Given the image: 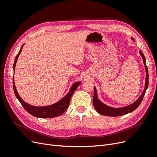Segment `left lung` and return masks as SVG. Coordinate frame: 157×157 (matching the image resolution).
<instances>
[{
  "label": "left lung",
  "mask_w": 157,
  "mask_h": 157,
  "mask_svg": "<svg viewBox=\"0 0 157 157\" xmlns=\"http://www.w3.org/2000/svg\"><path fill=\"white\" fill-rule=\"evenodd\" d=\"M132 40H134V39L132 38ZM140 54L141 55V57L143 59L144 64L145 65V72H146V78H145V88L143 93H141L140 97L138 98V99L132 103V104H130L127 106H125V107L123 108H115L110 107L105 104L100 102V100L98 99L97 97V89L94 87V97H93V106L95 108L96 111L98 113H99L101 115H105V116H110V117H117V116H121L124 115L127 113H131L133 111H134L136 108H137L139 105L141 104V101L143 100V98L145 95V93L146 92V90L148 87V84H149V74H148V70L147 67L146 65V61H145V57L144 55L141 51H140Z\"/></svg>",
  "instance_id": "left-lung-1"
}]
</instances>
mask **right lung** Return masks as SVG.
<instances>
[{
	"label": "right lung",
	"instance_id": "1",
	"mask_svg": "<svg viewBox=\"0 0 157 157\" xmlns=\"http://www.w3.org/2000/svg\"><path fill=\"white\" fill-rule=\"evenodd\" d=\"M23 45L24 44H23L21 49L19 50L18 54L16 57V59H15V61L13 63V71L15 70V68H16L17 59L19 57V55L21 52ZM80 84H81L80 82L74 83L72 85V87L70 88L69 92L67 93V94L66 95L65 97H64L61 100H60L59 102L48 106H40V107H38V106H34L27 104V102H25L21 97H20V96L19 95L17 91V89L16 88V85H15V83H14V78H13V87L14 93L16 94L18 100L19 101V102L21 103V104L23 105V107L25 109V110H26L29 113L34 116V117H39V118H53L64 113L66 112V110H67L68 108L70 101V99H71L73 93H74L75 89H77V87Z\"/></svg>",
	"mask_w": 157,
	"mask_h": 157
}]
</instances>
